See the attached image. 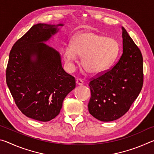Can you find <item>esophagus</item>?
<instances>
[{"label":"esophagus","mask_w":154,"mask_h":154,"mask_svg":"<svg viewBox=\"0 0 154 154\" xmlns=\"http://www.w3.org/2000/svg\"><path fill=\"white\" fill-rule=\"evenodd\" d=\"M76 84L77 85H83V82L82 79H78L76 80Z\"/></svg>","instance_id":"34e87169"}]
</instances>
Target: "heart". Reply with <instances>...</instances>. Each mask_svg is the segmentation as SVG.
<instances>
[{"label": "heart", "instance_id": "heart-1", "mask_svg": "<svg viewBox=\"0 0 154 154\" xmlns=\"http://www.w3.org/2000/svg\"><path fill=\"white\" fill-rule=\"evenodd\" d=\"M119 44L116 38L93 31L76 36L72 44L62 48V55L68 69H74V62L82 56V65L85 71L98 75L110 67L118 56Z\"/></svg>", "mask_w": 154, "mask_h": 154}]
</instances>
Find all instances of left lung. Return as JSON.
Here are the masks:
<instances>
[{"label":"left lung","instance_id":"left-lung-1","mask_svg":"<svg viewBox=\"0 0 154 154\" xmlns=\"http://www.w3.org/2000/svg\"><path fill=\"white\" fill-rule=\"evenodd\" d=\"M123 53L116 64L89 83L88 111L96 119L111 122L121 118L138 97L143 83V56L124 27Z\"/></svg>","mask_w":154,"mask_h":154}]
</instances>
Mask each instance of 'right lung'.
I'll return each instance as SVG.
<instances>
[{
    "label": "right lung",
    "instance_id": "right-lung-1",
    "mask_svg": "<svg viewBox=\"0 0 154 154\" xmlns=\"http://www.w3.org/2000/svg\"><path fill=\"white\" fill-rule=\"evenodd\" d=\"M63 24H37L17 40L9 54L7 84L15 104L31 119L48 122L60 113L75 80L62 66L58 51L45 43Z\"/></svg>",
    "mask_w": 154,
    "mask_h": 154
}]
</instances>
